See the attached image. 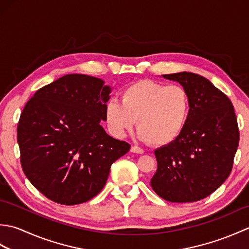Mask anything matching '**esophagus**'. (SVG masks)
I'll use <instances>...</instances> for the list:
<instances>
[{
	"mask_svg": "<svg viewBox=\"0 0 249 249\" xmlns=\"http://www.w3.org/2000/svg\"><path fill=\"white\" fill-rule=\"evenodd\" d=\"M130 152L136 153V154H143V153H144L143 150L140 149V147H138V146H136V145H133L130 147Z\"/></svg>",
	"mask_w": 249,
	"mask_h": 249,
	"instance_id": "obj_1",
	"label": "esophagus"
}]
</instances>
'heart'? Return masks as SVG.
<instances>
[{
  "mask_svg": "<svg viewBox=\"0 0 249 249\" xmlns=\"http://www.w3.org/2000/svg\"><path fill=\"white\" fill-rule=\"evenodd\" d=\"M189 96L178 84L163 86L139 80L121 93V103L110 99L105 105V122L113 136L122 138L135 126L138 137L153 145L171 143L182 134L189 115Z\"/></svg>",
  "mask_w": 249,
  "mask_h": 249,
  "instance_id": "obj_1",
  "label": "heart"
}]
</instances>
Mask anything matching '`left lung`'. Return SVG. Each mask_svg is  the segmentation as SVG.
I'll use <instances>...</instances> for the list:
<instances>
[{
    "mask_svg": "<svg viewBox=\"0 0 249 249\" xmlns=\"http://www.w3.org/2000/svg\"><path fill=\"white\" fill-rule=\"evenodd\" d=\"M186 89L190 108L182 134L155 150L153 190L167 201L187 203L208 197L232 170L240 133L230 99L208 79L182 71L162 75Z\"/></svg>",
    "mask_w": 249,
    "mask_h": 249,
    "instance_id": "obj_1",
    "label": "left lung"
}]
</instances>
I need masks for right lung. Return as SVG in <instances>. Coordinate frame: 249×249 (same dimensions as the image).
Wrapping results in <instances>:
<instances>
[{
    "mask_svg": "<svg viewBox=\"0 0 249 249\" xmlns=\"http://www.w3.org/2000/svg\"><path fill=\"white\" fill-rule=\"evenodd\" d=\"M111 88L102 79L71 73L39 89L20 115L17 140L23 172L56 203L87 202L105 186L110 167L130 145L106 133Z\"/></svg>",
    "mask_w": 249,
    "mask_h": 249,
    "instance_id": "add662e5",
    "label": "right lung"
}]
</instances>
